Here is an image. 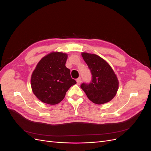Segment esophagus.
Masks as SVG:
<instances>
[{
    "instance_id": "esophagus-1",
    "label": "esophagus",
    "mask_w": 151,
    "mask_h": 151,
    "mask_svg": "<svg viewBox=\"0 0 151 151\" xmlns=\"http://www.w3.org/2000/svg\"><path fill=\"white\" fill-rule=\"evenodd\" d=\"M76 81H77V84L78 85H80V84L81 83V81H82L81 77H79V78H78V79H77Z\"/></svg>"
}]
</instances>
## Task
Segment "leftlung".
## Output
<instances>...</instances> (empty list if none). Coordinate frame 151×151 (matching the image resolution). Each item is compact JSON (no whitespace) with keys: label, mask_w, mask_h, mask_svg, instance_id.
I'll return each instance as SVG.
<instances>
[{"label":"left lung","mask_w":151,"mask_h":151,"mask_svg":"<svg viewBox=\"0 0 151 151\" xmlns=\"http://www.w3.org/2000/svg\"><path fill=\"white\" fill-rule=\"evenodd\" d=\"M92 74L89 84L81 86L87 96L93 103L102 104L110 101L115 96L119 83L111 66L101 57L95 54L82 53Z\"/></svg>","instance_id":"left-lung-1"}]
</instances>
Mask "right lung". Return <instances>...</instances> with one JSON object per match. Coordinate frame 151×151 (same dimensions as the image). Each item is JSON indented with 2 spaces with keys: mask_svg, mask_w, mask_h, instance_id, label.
<instances>
[{
  "mask_svg": "<svg viewBox=\"0 0 151 151\" xmlns=\"http://www.w3.org/2000/svg\"><path fill=\"white\" fill-rule=\"evenodd\" d=\"M67 57V54L62 52L50 53L41 59L32 73V91L43 103H59L68 89L76 84L65 66Z\"/></svg>",
  "mask_w": 151,
  "mask_h": 151,
  "instance_id": "obj_1",
  "label": "right lung"
}]
</instances>
